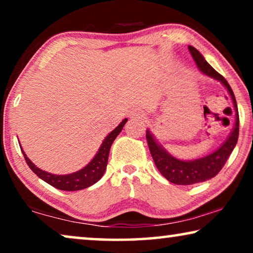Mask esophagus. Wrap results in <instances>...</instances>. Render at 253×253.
<instances>
[{
    "label": "esophagus",
    "instance_id": "1",
    "mask_svg": "<svg viewBox=\"0 0 253 253\" xmlns=\"http://www.w3.org/2000/svg\"><path fill=\"white\" fill-rule=\"evenodd\" d=\"M129 115H130V117H138V119H144L145 113L141 109H139V108H133L130 112Z\"/></svg>",
    "mask_w": 253,
    "mask_h": 253
}]
</instances>
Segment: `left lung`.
<instances>
[{"label": "left lung", "mask_w": 253, "mask_h": 253, "mask_svg": "<svg viewBox=\"0 0 253 253\" xmlns=\"http://www.w3.org/2000/svg\"><path fill=\"white\" fill-rule=\"evenodd\" d=\"M189 50L191 53L193 60H195L197 67L199 70L203 72L204 75L209 76V77L219 81L227 91L229 92L233 100L234 108H235V126L233 127L229 136L226 139V141L214 151L213 153L204 158L196 159V160H189L183 161L178 160L168 153L160 144L155 140V138L150 130H146V139L148 144V148L153 158L154 164L161 172V175L165 178H167L169 182L174 183L177 185H190L196 184V183L205 182L207 179H211L214 176L219 174V171L222 169V167L226 164V161L229 158V155L233 152L234 147L236 146L237 139H238V131H240V119H238V109L236 99H235L234 92L231 89L230 85L228 82L221 76L219 72L214 70L211 65L207 63V61L204 58L202 54L196 49L195 47L189 46Z\"/></svg>", "instance_id": "1"}]
</instances>
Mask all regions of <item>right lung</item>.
Segmentation results:
<instances>
[{
    "label": "right lung",
    "mask_w": 253,
    "mask_h": 253,
    "mask_svg": "<svg viewBox=\"0 0 253 253\" xmlns=\"http://www.w3.org/2000/svg\"><path fill=\"white\" fill-rule=\"evenodd\" d=\"M127 119H124L108 136L105 138V140L102 141L101 146H100L98 153L95 154V157L92 159L91 162L88 165H86L84 168L81 170L72 172V174L68 175H55L50 174L42 170V169L38 168L29 158L26 157L25 152L23 151L22 153L25 158L26 164L29 165V167L32 169L34 174H37L38 177H40L42 181H44L48 184H50L54 188L58 190H63V191H77V190H83L88 188L99 181L105 174L107 164H108V155L112 144L115 140V138L119 136L121 131H122L124 124L126 123Z\"/></svg>",
    "instance_id": "obj_1"
}]
</instances>
